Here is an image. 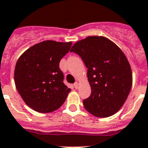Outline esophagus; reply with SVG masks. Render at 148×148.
I'll return each mask as SVG.
<instances>
[{"label":"esophagus","instance_id":"1","mask_svg":"<svg viewBox=\"0 0 148 148\" xmlns=\"http://www.w3.org/2000/svg\"><path fill=\"white\" fill-rule=\"evenodd\" d=\"M74 87L76 89L78 88H79V84H78V83H77V82H75V83H74Z\"/></svg>","mask_w":148,"mask_h":148}]
</instances>
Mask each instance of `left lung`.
<instances>
[{
    "label": "left lung",
    "mask_w": 148,
    "mask_h": 148,
    "mask_svg": "<svg viewBox=\"0 0 148 148\" xmlns=\"http://www.w3.org/2000/svg\"><path fill=\"white\" fill-rule=\"evenodd\" d=\"M71 52L78 54L88 68L92 94L83 101L84 109L100 118L116 113L133 83L131 67L123 52L110 39L98 36L77 42Z\"/></svg>",
    "instance_id": "left-lung-1"
}]
</instances>
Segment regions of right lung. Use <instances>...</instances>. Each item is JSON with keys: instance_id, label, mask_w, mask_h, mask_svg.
<instances>
[{"instance_id": "1", "label": "right lung", "mask_w": 148, "mask_h": 148, "mask_svg": "<svg viewBox=\"0 0 148 148\" xmlns=\"http://www.w3.org/2000/svg\"><path fill=\"white\" fill-rule=\"evenodd\" d=\"M71 45L72 42L46 40L29 48L18 60L15 86L25 104L35 111L51 112L66 100L71 88L64 84L59 64Z\"/></svg>"}]
</instances>
